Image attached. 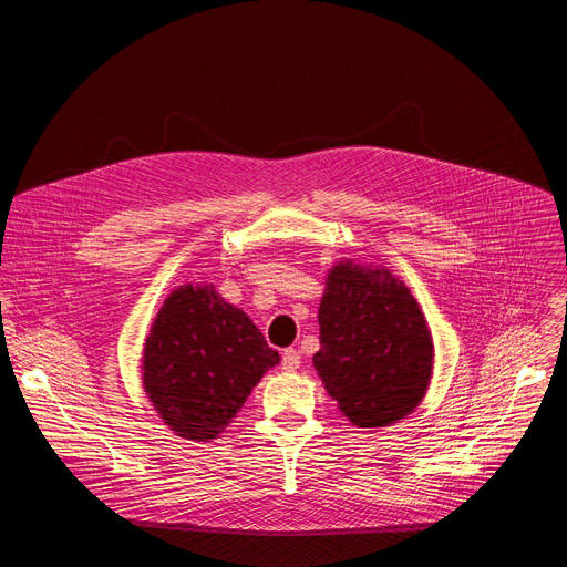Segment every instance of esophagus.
<instances>
[{
  "instance_id": "34e87169",
  "label": "esophagus",
  "mask_w": 567,
  "mask_h": 567,
  "mask_svg": "<svg viewBox=\"0 0 567 567\" xmlns=\"http://www.w3.org/2000/svg\"><path fill=\"white\" fill-rule=\"evenodd\" d=\"M299 365H301V353L296 351V349H285V353H282V370L285 372H293V370H299Z\"/></svg>"
}]
</instances>
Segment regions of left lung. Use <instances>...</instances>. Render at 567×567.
<instances>
[{
  "mask_svg": "<svg viewBox=\"0 0 567 567\" xmlns=\"http://www.w3.org/2000/svg\"><path fill=\"white\" fill-rule=\"evenodd\" d=\"M323 285L312 363L326 393L355 427L404 421L434 372L432 331L419 301L385 266L347 257Z\"/></svg>",
  "mask_w": 567,
  "mask_h": 567,
  "instance_id": "left-lung-1",
  "label": "left lung"
}]
</instances>
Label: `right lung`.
<instances>
[{"instance_id": "add662e5", "label": "right lung", "mask_w": 567, "mask_h": 567, "mask_svg": "<svg viewBox=\"0 0 567 567\" xmlns=\"http://www.w3.org/2000/svg\"><path fill=\"white\" fill-rule=\"evenodd\" d=\"M280 363L252 319L206 280L178 285L142 349V389L172 434L218 439L261 377Z\"/></svg>"}]
</instances>
